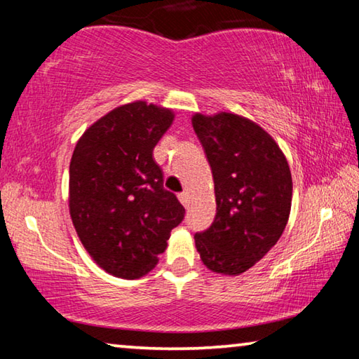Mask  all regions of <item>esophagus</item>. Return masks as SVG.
<instances>
[{
    "label": "esophagus",
    "instance_id": "obj_1",
    "mask_svg": "<svg viewBox=\"0 0 359 359\" xmlns=\"http://www.w3.org/2000/svg\"><path fill=\"white\" fill-rule=\"evenodd\" d=\"M179 201H180L182 204H184L185 208H187L188 203H190V198H188V193H187V191H184V193H180V194H179Z\"/></svg>",
    "mask_w": 359,
    "mask_h": 359
}]
</instances>
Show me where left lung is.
<instances>
[{
    "instance_id": "left-lung-1",
    "label": "left lung",
    "mask_w": 359,
    "mask_h": 359,
    "mask_svg": "<svg viewBox=\"0 0 359 359\" xmlns=\"http://www.w3.org/2000/svg\"><path fill=\"white\" fill-rule=\"evenodd\" d=\"M191 125L214 177L217 215L194 236L204 266L241 276L264 257L287 226L293 180L287 156L269 133L233 112L193 114Z\"/></svg>"
}]
</instances>
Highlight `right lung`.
Masks as SVG:
<instances>
[{
	"mask_svg": "<svg viewBox=\"0 0 359 359\" xmlns=\"http://www.w3.org/2000/svg\"><path fill=\"white\" fill-rule=\"evenodd\" d=\"M172 109L133 101L83 131L69 165V214L85 250L111 276L139 278L166 250L185 209L163 188L154 149Z\"/></svg>",
	"mask_w": 359,
	"mask_h": 359,
	"instance_id": "1",
	"label": "right lung"
}]
</instances>
